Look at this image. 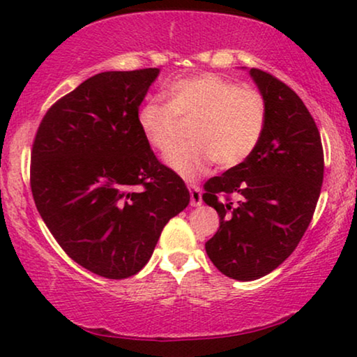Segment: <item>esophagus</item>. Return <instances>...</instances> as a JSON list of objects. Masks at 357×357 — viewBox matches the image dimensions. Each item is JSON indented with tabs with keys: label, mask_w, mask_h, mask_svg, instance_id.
<instances>
[{
	"label": "esophagus",
	"mask_w": 357,
	"mask_h": 357,
	"mask_svg": "<svg viewBox=\"0 0 357 357\" xmlns=\"http://www.w3.org/2000/svg\"><path fill=\"white\" fill-rule=\"evenodd\" d=\"M188 190H190V204H192V206H199V204L203 203L202 190H199L198 185L195 183H190Z\"/></svg>",
	"instance_id": "obj_1"
}]
</instances>
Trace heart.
I'll return each instance as SVG.
<instances>
[{"label": "heart", "instance_id": "1", "mask_svg": "<svg viewBox=\"0 0 357 357\" xmlns=\"http://www.w3.org/2000/svg\"><path fill=\"white\" fill-rule=\"evenodd\" d=\"M190 143L174 149L167 164L185 178L203 174L211 162L231 169L252 155L266 126V104L252 87L216 73L180 77L167 86V104L144 102L138 125L151 148L167 154L190 123Z\"/></svg>", "mask_w": 357, "mask_h": 357}]
</instances>
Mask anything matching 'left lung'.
Returning a JSON list of instances; mask_svg holds the SVG:
<instances>
[{
    "label": "left lung",
    "mask_w": 357,
    "mask_h": 357,
    "mask_svg": "<svg viewBox=\"0 0 357 357\" xmlns=\"http://www.w3.org/2000/svg\"><path fill=\"white\" fill-rule=\"evenodd\" d=\"M250 76L266 104V126L248 159L204 183L219 214L206 253L222 275L252 281L281 265L314 216L324 182L319 128L301 97L270 73Z\"/></svg>",
    "instance_id": "1"
}]
</instances>
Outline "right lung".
<instances>
[{"label": "right lung", "instance_id": "obj_1", "mask_svg": "<svg viewBox=\"0 0 357 357\" xmlns=\"http://www.w3.org/2000/svg\"><path fill=\"white\" fill-rule=\"evenodd\" d=\"M158 75L144 68L89 77L48 109L32 144L31 188L43 222L68 257L109 280L136 275L190 203L138 125Z\"/></svg>", "mask_w": 357, "mask_h": 357}]
</instances>
